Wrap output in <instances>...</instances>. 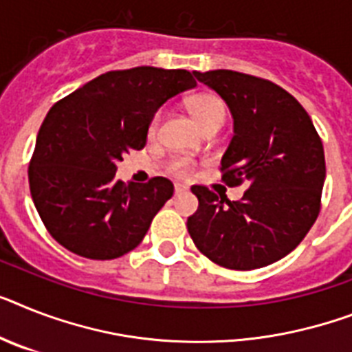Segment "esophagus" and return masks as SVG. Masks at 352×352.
<instances>
[{"label":"esophagus","instance_id":"1","mask_svg":"<svg viewBox=\"0 0 352 352\" xmlns=\"http://www.w3.org/2000/svg\"><path fill=\"white\" fill-rule=\"evenodd\" d=\"M188 188L185 187V185H182V183H176V185H174V192L176 194H182V192H187Z\"/></svg>","mask_w":352,"mask_h":352}]
</instances>
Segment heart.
Masks as SVG:
<instances>
[{
	"instance_id": "heart-1",
	"label": "heart",
	"mask_w": 352,
	"mask_h": 352,
	"mask_svg": "<svg viewBox=\"0 0 352 352\" xmlns=\"http://www.w3.org/2000/svg\"><path fill=\"white\" fill-rule=\"evenodd\" d=\"M187 107L188 111H190V115L194 117V120L197 122V126L201 127V129L214 120H225V104H223L221 98L217 97V95H214V93H197V95L188 98ZM158 122L160 113H156L149 124L151 135H153L156 131V127H158ZM169 173L174 174V176H178V178H188V176H192L194 173V164L188 158H176L169 164Z\"/></svg>"
}]
</instances>
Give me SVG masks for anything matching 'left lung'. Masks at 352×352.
Masks as SVG:
<instances>
[{
  "label": "left lung",
  "mask_w": 352,
  "mask_h": 352,
  "mask_svg": "<svg viewBox=\"0 0 352 352\" xmlns=\"http://www.w3.org/2000/svg\"><path fill=\"white\" fill-rule=\"evenodd\" d=\"M234 117L221 179L245 185L239 201L194 185L199 207L187 219L194 245L212 263L255 270L300 245L320 212L326 158L306 109L277 84L232 69L194 72Z\"/></svg>",
  "instance_id": "1"
}]
</instances>
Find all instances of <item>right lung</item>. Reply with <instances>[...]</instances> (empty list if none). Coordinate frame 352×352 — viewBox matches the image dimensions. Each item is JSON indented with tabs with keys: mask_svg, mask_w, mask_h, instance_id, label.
Instances as JSON below:
<instances>
[{
	"mask_svg": "<svg viewBox=\"0 0 352 352\" xmlns=\"http://www.w3.org/2000/svg\"><path fill=\"white\" fill-rule=\"evenodd\" d=\"M196 88L187 69L138 66L107 72L52 106L28 167L41 219L59 245L95 261L122 257L140 245L174 185L115 179L117 164L147 142L155 113Z\"/></svg>",
	"mask_w": 352,
	"mask_h": 352,
	"instance_id": "right-lung-1",
	"label": "right lung"
}]
</instances>
